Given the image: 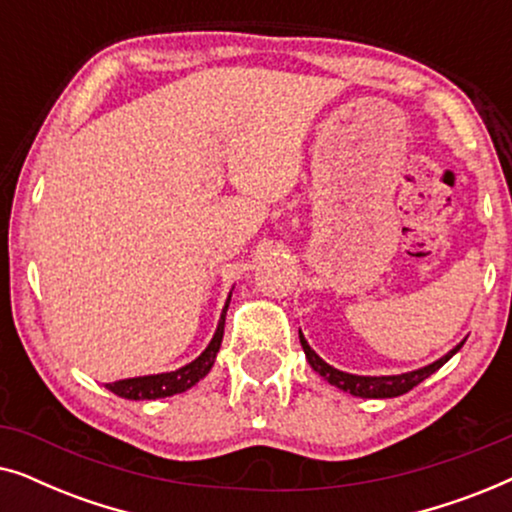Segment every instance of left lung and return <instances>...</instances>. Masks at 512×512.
I'll list each match as a JSON object with an SVG mask.
<instances>
[{"mask_svg":"<svg viewBox=\"0 0 512 512\" xmlns=\"http://www.w3.org/2000/svg\"><path fill=\"white\" fill-rule=\"evenodd\" d=\"M300 345H303V352L310 361V366L317 370V373L338 387L342 391H349L352 396H361V398H394V396H403L408 394L412 387H417L419 382H424L426 377L436 373V370L452 359L454 354L459 352L464 342H459L452 352H447L443 359L433 361L431 366H424L419 370H412V373H403V375H382V377H366V375H352V373H342V370L328 366V363L321 359V356L314 352V349L307 345V340L300 333Z\"/></svg>","mask_w":512,"mask_h":512,"instance_id":"1","label":"left lung"}]
</instances>
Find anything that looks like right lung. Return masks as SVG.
Listing matches in <instances>:
<instances>
[{"mask_svg":"<svg viewBox=\"0 0 512 512\" xmlns=\"http://www.w3.org/2000/svg\"><path fill=\"white\" fill-rule=\"evenodd\" d=\"M230 296L226 300V307H223L219 326H216V333L212 342H209L205 352H202L198 359L188 363V366L172 370V373H160V375H144V377H130V380H118L107 384L109 391H114L116 396L130 398V401H153V398H165L181 394V391L191 389L195 382H200L209 370L214 366L216 352H219L221 340H223V326H226V312H228Z\"/></svg>","mask_w":512,"mask_h":512,"instance_id":"right-lung-1","label":"right lung"}]
</instances>
